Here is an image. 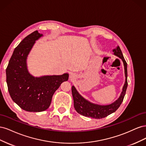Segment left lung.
<instances>
[{
  "instance_id": "1",
  "label": "left lung",
  "mask_w": 146,
  "mask_h": 146,
  "mask_svg": "<svg viewBox=\"0 0 146 146\" xmlns=\"http://www.w3.org/2000/svg\"><path fill=\"white\" fill-rule=\"evenodd\" d=\"M114 54L120 58L123 63L125 69V82L123 86L122 92L119 97V98L114 102V103L108 105H99L92 104L87 101L79 94L77 91L74 86H72V94L74 99V108L77 112L83 116L86 117H91L95 119H101L107 117L114 112H115L118 108L120 107L125 95L126 90L127 88V64L122 55L120 47H117L115 49L113 50Z\"/></svg>"
}]
</instances>
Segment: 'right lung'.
Segmentation results:
<instances>
[{
    "mask_svg": "<svg viewBox=\"0 0 146 146\" xmlns=\"http://www.w3.org/2000/svg\"><path fill=\"white\" fill-rule=\"evenodd\" d=\"M42 36L38 31L26 36L17 46L6 69L8 90L12 100L24 110L40 112L47 110L52 96L68 74L34 77L29 74L26 60L35 41Z\"/></svg>",
    "mask_w": 146,
    "mask_h": 146,
    "instance_id": "right-lung-1",
    "label": "right lung"
}]
</instances>
